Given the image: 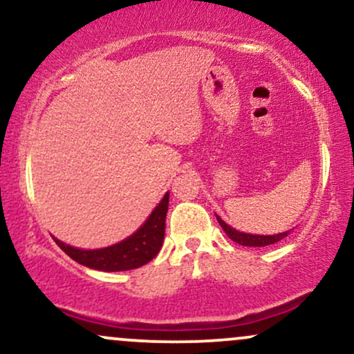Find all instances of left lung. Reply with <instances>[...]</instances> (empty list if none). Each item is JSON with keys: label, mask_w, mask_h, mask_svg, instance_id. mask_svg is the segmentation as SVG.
I'll list each match as a JSON object with an SVG mask.
<instances>
[{"label": "left lung", "mask_w": 354, "mask_h": 354, "mask_svg": "<svg viewBox=\"0 0 354 354\" xmlns=\"http://www.w3.org/2000/svg\"><path fill=\"white\" fill-rule=\"evenodd\" d=\"M219 226H221L223 230H225V233L228 234L230 239H233L234 243H238V245H243V246H268V245H274V243L281 241L283 238L288 236V233L290 231H284V233H278V234H248V233H241V231L231 228V226L226 225L225 221H223L221 218L216 216Z\"/></svg>", "instance_id": "8db88e82"}]
</instances>
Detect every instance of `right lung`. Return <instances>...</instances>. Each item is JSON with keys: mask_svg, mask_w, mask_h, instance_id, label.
<instances>
[{"mask_svg": "<svg viewBox=\"0 0 354 354\" xmlns=\"http://www.w3.org/2000/svg\"><path fill=\"white\" fill-rule=\"evenodd\" d=\"M169 193L153 209L145 225L123 241L101 250H80L64 245L55 238L56 245L80 265L100 271H128L149 263L161 250L165 239V221L168 213Z\"/></svg>", "mask_w": 354, "mask_h": 354, "instance_id": "1", "label": "right lung"}]
</instances>
